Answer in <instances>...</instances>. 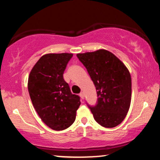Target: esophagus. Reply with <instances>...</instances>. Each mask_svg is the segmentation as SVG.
I'll list each match as a JSON object with an SVG mask.
<instances>
[{"instance_id": "1", "label": "esophagus", "mask_w": 160, "mask_h": 160, "mask_svg": "<svg viewBox=\"0 0 160 160\" xmlns=\"http://www.w3.org/2000/svg\"><path fill=\"white\" fill-rule=\"evenodd\" d=\"M80 97H81V99H84V97H85V94H84V93L83 92H81L80 93Z\"/></svg>"}]
</instances>
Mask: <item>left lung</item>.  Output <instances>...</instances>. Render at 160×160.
Returning a JSON list of instances; mask_svg holds the SVG:
<instances>
[{
    "mask_svg": "<svg viewBox=\"0 0 160 160\" xmlns=\"http://www.w3.org/2000/svg\"><path fill=\"white\" fill-rule=\"evenodd\" d=\"M96 87L97 102L88 105L95 121L106 128L122 122L131 102L130 73L123 63L106 50L77 54Z\"/></svg>",
    "mask_w": 160,
    "mask_h": 160,
    "instance_id": "1",
    "label": "left lung"
}]
</instances>
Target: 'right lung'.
Returning <instances> with one entry per match:
<instances>
[{
    "label": "right lung",
    "mask_w": 160,
    "mask_h": 160,
    "mask_svg": "<svg viewBox=\"0 0 160 160\" xmlns=\"http://www.w3.org/2000/svg\"><path fill=\"white\" fill-rule=\"evenodd\" d=\"M72 53L42 56L29 74L28 88L40 118L53 130H63L75 121L80 98L72 94L63 74Z\"/></svg>",
    "instance_id": "obj_1"
}]
</instances>
